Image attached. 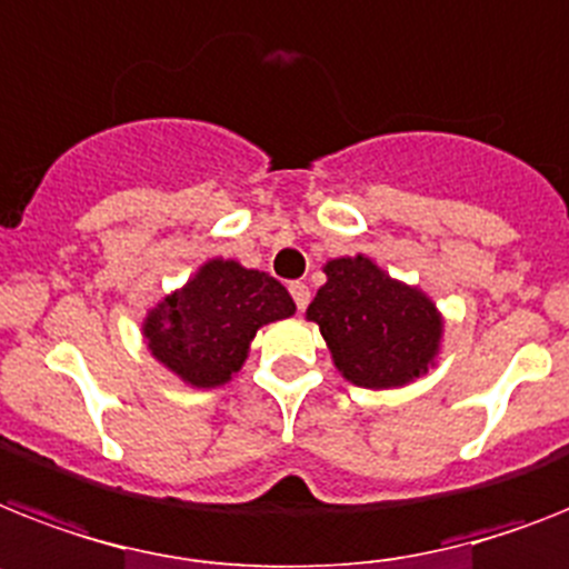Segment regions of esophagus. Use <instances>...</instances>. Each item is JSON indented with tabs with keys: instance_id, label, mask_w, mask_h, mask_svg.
Masks as SVG:
<instances>
[{
	"instance_id": "1",
	"label": "esophagus",
	"mask_w": 569,
	"mask_h": 569,
	"mask_svg": "<svg viewBox=\"0 0 569 569\" xmlns=\"http://www.w3.org/2000/svg\"><path fill=\"white\" fill-rule=\"evenodd\" d=\"M290 296H293V302L299 311H305L308 308V302H311V288L305 284V281H290Z\"/></svg>"
}]
</instances>
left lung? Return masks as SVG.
<instances>
[{
    "label": "left lung",
    "instance_id": "8db88e82",
    "mask_svg": "<svg viewBox=\"0 0 569 569\" xmlns=\"http://www.w3.org/2000/svg\"><path fill=\"white\" fill-rule=\"evenodd\" d=\"M308 305L335 366L355 387H403L427 372L442 340V317L419 288L389 279L363 256L335 258Z\"/></svg>",
    "mask_w": 569,
    "mask_h": 569
}]
</instances>
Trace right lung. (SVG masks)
I'll return each instance as SVG.
<instances>
[{
  "label": "right lung",
  "instance_id": "add662e5",
  "mask_svg": "<svg viewBox=\"0 0 569 569\" xmlns=\"http://www.w3.org/2000/svg\"><path fill=\"white\" fill-rule=\"evenodd\" d=\"M296 311L273 276L214 258L144 319L150 355L191 387H220L247 360L256 331Z\"/></svg>",
  "mask_w": 569,
  "mask_h": 569
}]
</instances>
